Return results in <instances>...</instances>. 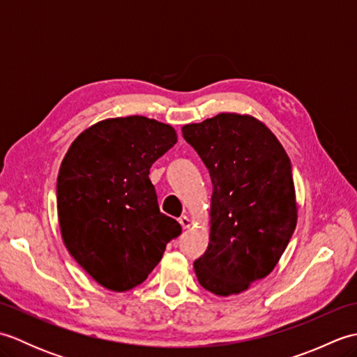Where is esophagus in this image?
<instances>
[{
  "label": "esophagus",
  "instance_id": "34e87169",
  "mask_svg": "<svg viewBox=\"0 0 357 357\" xmlns=\"http://www.w3.org/2000/svg\"><path fill=\"white\" fill-rule=\"evenodd\" d=\"M179 224H181V227H183V229L185 230V229H190L192 221H190V218H188V216H181V218H179Z\"/></svg>",
  "mask_w": 357,
  "mask_h": 357
}]
</instances>
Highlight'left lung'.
I'll return each instance as SVG.
<instances>
[{"label": "left lung", "mask_w": 357, "mask_h": 357, "mask_svg": "<svg viewBox=\"0 0 357 357\" xmlns=\"http://www.w3.org/2000/svg\"><path fill=\"white\" fill-rule=\"evenodd\" d=\"M184 139L208 169L213 195L210 242L193 267L210 293L245 291L268 276L298 222L291 162L259 119L219 113L183 127Z\"/></svg>", "instance_id": "1"}]
</instances>
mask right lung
Here are the masks:
<instances>
[{"instance_id":"obj_1","label":"right lung","mask_w":357,"mask_h":357,"mask_svg":"<svg viewBox=\"0 0 357 357\" xmlns=\"http://www.w3.org/2000/svg\"><path fill=\"white\" fill-rule=\"evenodd\" d=\"M178 141L146 116L109 118L72 142L56 183L61 236L98 284L127 291L147 279L181 225L159 211L150 167Z\"/></svg>"}]
</instances>
